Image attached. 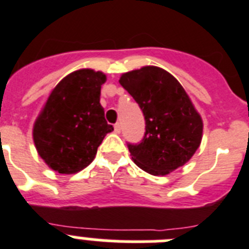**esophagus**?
Returning <instances> with one entry per match:
<instances>
[{"mask_svg":"<svg viewBox=\"0 0 249 249\" xmlns=\"http://www.w3.org/2000/svg\"><path fill=\"white\" fill-rule=\"evenodd\" d=\"M114 131H115L116 134H120V131H122V126H120L119 123H116V124L114 125Z\"/></svg>","mask_w":249,"mask_h":249,"instance_id":"esophagus-1","label":"esophagus"}]
</instances>
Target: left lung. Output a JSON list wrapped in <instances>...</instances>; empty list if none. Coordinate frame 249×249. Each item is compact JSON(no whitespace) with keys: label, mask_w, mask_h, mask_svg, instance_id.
Returning a JSON list of instances; mask_svg holds the SVG:
<instances>
[{"label":"left lung","mask_w":249,"mask_h":249,"mask_svg":"<svg viewBox=\"0 0 249 249\" xmlns=\"http://www.w3.org/2000/svg\"><path fill=\"white\" fill-rule=\"evenodd\" d=\"M119 83L139 104L146 125L141 142L127 144L134 162L155 176L183 166L200 146L203 123L178 80L146 66L124 73Z\"/></svg>","instance_id":"1"}]
</instances>
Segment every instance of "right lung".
<instances>
[{"instance_id": "1", "label": "right lung", "mask_w": 249, "mask_h": 249, "mask_svg": "<svg viewBox=\"0 0 249 249\" xmlns=\"http://www.w3.org/2000/svg\"><path fill=\"white\" fill-rule=\"evenodd\" d=\"M104 73L75 71L51 91L33 125L38 155L59 174H75L97 155L103 139L113 131L100 105Z\"/></svg>"}]
</instances>
